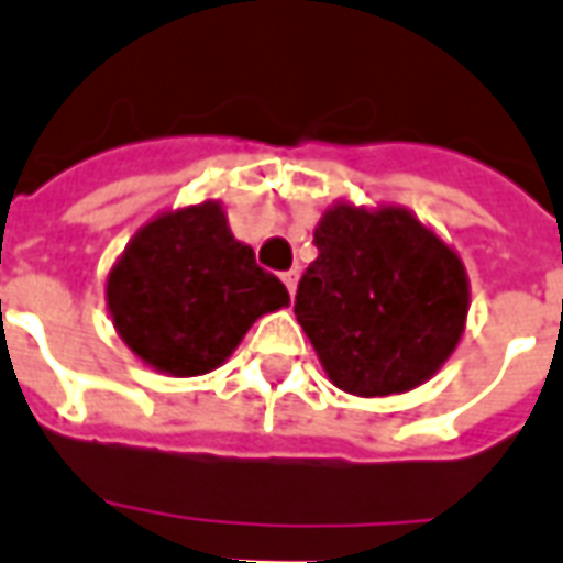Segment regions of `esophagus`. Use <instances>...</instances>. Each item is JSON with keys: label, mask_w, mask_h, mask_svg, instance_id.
Returning <instances> with one entry per match:
<instances>
[{"label": "esophagus", "mask_w": 563, "mask_h": 563, "mask_svg": "<svg viewBox=\"0 0 563 563\" xmlns=\"http://www.w3.org/2000/svg\"><path fill=\"white\" fill-rule=\"evenodd\" d=\"M283 283H286L289 295H295V289H298V271H286V274H283Z\"/></svg>", "instance_id": "obj_1"}]
</instances>
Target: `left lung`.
<instances>
[{
	"label": "left lung",
	"mask_w": 563,
	"mask_h": 563,
	"mask_svg": "<svg viewBox=\"0 0 563 563\" xmlns=\"http://www.w3.org/2000/svg\"><path fill=\"white\" fill-rule=\"evenodd\" d=\"M295 295L298 325L338 389L401 395L455 353L471 283L459 253L398 205H331Z\"/></svg>",
	"instance_id": "obj_1"
}]
</instances>
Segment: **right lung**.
I'll list each match as a JSON object with an SVG mask.
<instances>
[{"mask_svg": "<svg viewBox=\"0 0 563 563\" xmlns=\"http://www.w3.org/2000/svg\"><path fill=\"white\" fill-rule=\"evenodd\" d=\"M104 301L144 365L198 377L220 367L258 317L289 305V292L208 198L141 225L108 274Z\"/></svg>", "mask_w": 563, "mask_h": 563, "instance_id": "1", "label": "right lung"}]
</instances>
